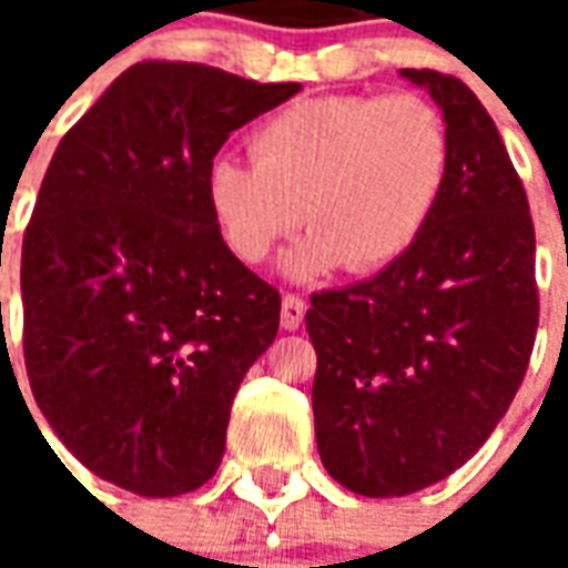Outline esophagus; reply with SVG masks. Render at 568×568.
Segmentation results:
<instances>
[{"label": "esophagus", "instance_id": "34e87169", "mask_svg": "<svg viewBox=\"0 0 568 568\" xmlns=\"http://www.w3.org/2000/svg\"><path fill=\"white\" fill-rule=\"evenodd\" d=\"M304 313H307V301L301 295H283V313H280V320H283L285 332H295L301 328V322H304Z\"/></svg>", "mask_w": 568, "mask_h": 568}]
</instances>
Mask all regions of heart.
<instances>
[{
	"instance_id": "b5f03b06",
	"label": "heart",
	"mask_w": 568,
	"mask_h": 568,
	"mask_svg": "<svg viewBox=\"0 0 568 568\" xmlns=\"http://www.w3.org/2000/svg\"><path fill=\"white\" fill-rule=\"evenodd\" d=\"M252 151L210 163L212 219L246 264L267 258L307 219L313 231L283 258L297 280L402 258L426 234L450 175L447 124L414 93L301 100L255 133Z\"/></svg>"
}]
</instances>
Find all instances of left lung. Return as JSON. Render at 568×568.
I'll list each match as a JSON object with an SVG mask.
<instances>
[{"instance_id":"obj_1","label":"left lung","mask_w":568,"mask_h":568,"mask_svg":"<svg viewBox=\"0 0 568 568\" xmlns=\"http://www.w3.org/2000/svg\"><path fill=\"white\" fill-rule=\"evenodd\" d=\"M450 133L426 234L371 280L310 297L325 471L371 499L438 484L489 438L538 328L536 231L499 130L463 81L402 69Z\"/></svg>"}]
</instances>
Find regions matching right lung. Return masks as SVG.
<instances>
[{
	"mask_svg": "<svg viewBox=\"0 0 568 568\" xmlns=\"http://www.w3.org/2000/svg\"><path fill=\"white\" fill-rule=\"evenodd\" d=\"M297 91L149 60L57 145L20 255L23 358L57 438L115 487L182 496L222 463L280 292L222 240L206 173L236 128Z\"/></svg>",
	"mask_w": 568,
	"mask_h": 568,
	"instance_id": "right-lung-1",
	"label": "right lung"
}]
</instances>
